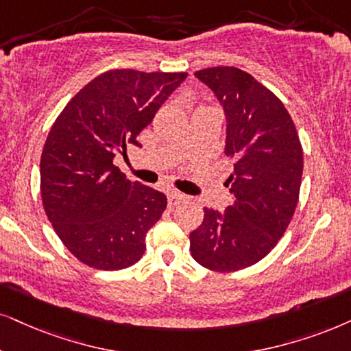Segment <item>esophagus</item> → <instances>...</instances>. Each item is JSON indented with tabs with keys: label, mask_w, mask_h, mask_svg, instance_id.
Returning a JSON list of instances; mask_svg holds the SVG:
<instances>
[{
	"label": "esophagus",
	"mask_w": 351,
	"mask_h": 351,
	"mask_svg": "<svg viewBox=\"0 0 351 351\" xmlns=\"http://www.w3.org/2000/svg\"><path fill=\"white\" fill-rule=\"evenodd\" d=\"M186 199V196L183 193H180V191H168V206L170 207H175L178 206L180 202H183Z\"/></svg>",
	"instance_id": "esophagus-1"
}]
</instances>
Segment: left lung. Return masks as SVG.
Instances as JSON below:
<instances>
[{
	"label": "left lung",
	"instance_id": "obj_1",
	"mask_svg": "<svg viewBox=\"0 0 351 351\" xmlns=\"http://www.w3.org/2000/svg\"><path fill=\"white\" fill-rule=\"evenodd\" d=\"M223 110L225 149L234 160L233 204L204 207L201 227L189 234L191 256L204 267L232 272L269 254L298 204L303 149L287 108L251 74L232 66L194 73Z\"/></svg>",
	"mask_w": 351,
	"mask_h": 351
}]
</instances>
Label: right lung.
<instances>
[{"label":"right lung","mask_w":351,"mask_h":351,"mask_svg":"<svg viewBox=\"0 0 351 351\" xmlns=\"http://www.w3.org/2000/svg\"><path fill=\"white\" fill-rule=\"evenodd\" d=\"M186 73L106 71L81 88L48 132L40 160L47 217L64 246L88 267L136 264L167 196L131 181L113 165L117 152L152 121Z\"/></svg>","instance_id":"1"}]
</instances>
